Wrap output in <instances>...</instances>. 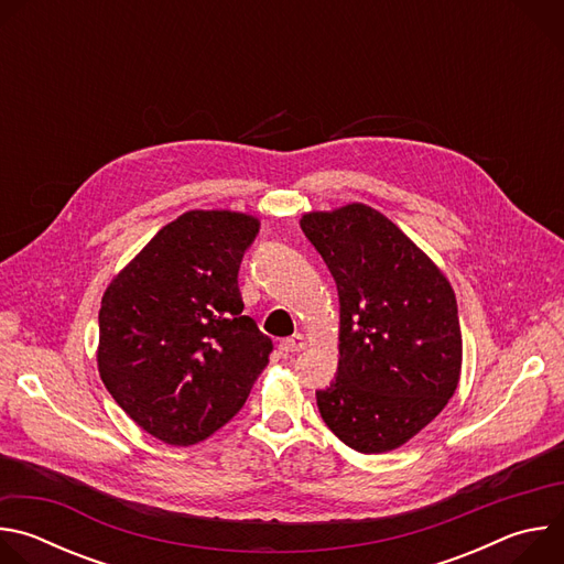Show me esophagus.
<instances>
[{"label":"esophagus","instance_id":"34e87169","mask_svg":"<svg viewBox=\"0 0 564 564\" xmlns=\"http://www.w3.org/2000/svg\"><path fill=\"white\" fill-rule=\"evenodd\" d=\"M305 348V337L303 335H292L290 339H283L279 344V350L285 352V355H294V352H301Z\"/></svg>","mask_w":564,"mask_h":564}]
</instances>
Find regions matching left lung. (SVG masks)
<instances>
[{"label":"left lung","mask_w":564,"mask_h":564,"mask_svg":"<svg viewBox=\"0 0 564 564\" xmlns=\"http://www.w3.org/2000/svg\"><path fill=\"white\" fill-rule=\"evenodd\" d=\"M301 229L339 292V368L316 406L359 453H386L429 426L462 368L457 301L437 265L377 209L312 212Z\"/></svg>","instance_id":"obj_1"}]
</instances>
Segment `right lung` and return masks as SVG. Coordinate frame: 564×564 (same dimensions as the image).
I'll return each instance as SVG.
<instances>
[{
    "label": "right lung",
    "instance_id": "obj_1",
    "mask_svg": "<svg viewBox=\"0 0 564 564\" xmlns=\"http://www.w3.org/2000/svg\"><path fill=\"white\" fill-rule=\"evenodd\" d=\"M259 220L194 209L160 229L109 283L98 370L149 435L192 446L225 426L270 361L272 339L243 314L238 268Z\"/></svg>",
    "mask_w": 564,
    "mask_h": 564
}]
</instances>
